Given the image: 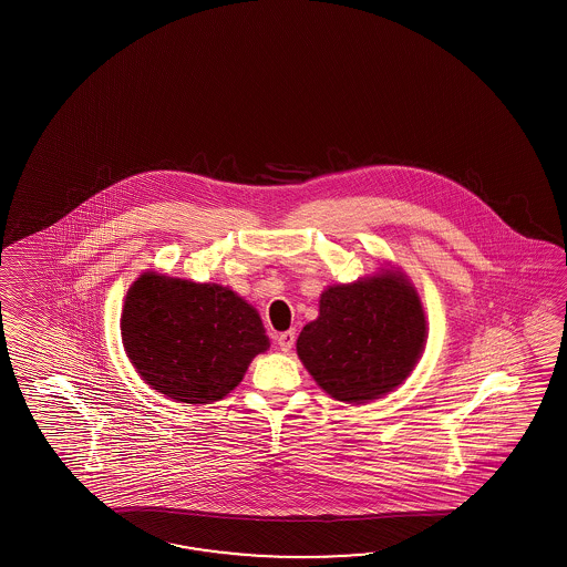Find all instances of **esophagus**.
Segmentation results:
<instances>
[{"label": "esophagus", "instance_id": "34e87169", "mask_svg": "<svg viewBox=\"0 0 567 567\" xmlns=\"http://www.w3.org/2000/svg\"><path fill=\"white\" fill-rule=\"evenodd\" d=\"M293 342H296V332L293 330H286V332H281L278 337L279 349L284 350V352H289L291 347H293Z\"/></svg>", "mask_w": 567, "mask_h": 567}]
</instances>
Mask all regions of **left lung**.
<instances>
[{
    "label": "left lung",
    "mask_w": 567,
    "mask_h": 567,
    "mask_svg": "<svg viewBox=\"0 0 567 567\" xmlns=\"http://www.w3.org/2000/svg\"><path fill=\"white\" fill-rule=\"evenodd\" d=\"M427 324L422 300L401 271L328 286L318 318L303 326L298 357L330 398L367 403L410 377Z\"/></svg>",
    "instance_id": "1"
}]
</instances>
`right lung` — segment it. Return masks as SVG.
I'll return each mask as SVG.
<instances>
[{
  "instance_id": "1",
  "label": "right lung",
  "mask_w": 567,
  "mask_h": 567,
  "mask_svg": "<svg viewBox=\"0 0 567 567\" xmlns=\"http://www.w3.org/2000/svg\"><path fill=\"white\" fill-rule=\"evenodd\" d=\"M121 340L135 371L181 403H213L269 349L259 313L230 288L147 271L133 281Z\"/></svg>"
}]
</instances>
